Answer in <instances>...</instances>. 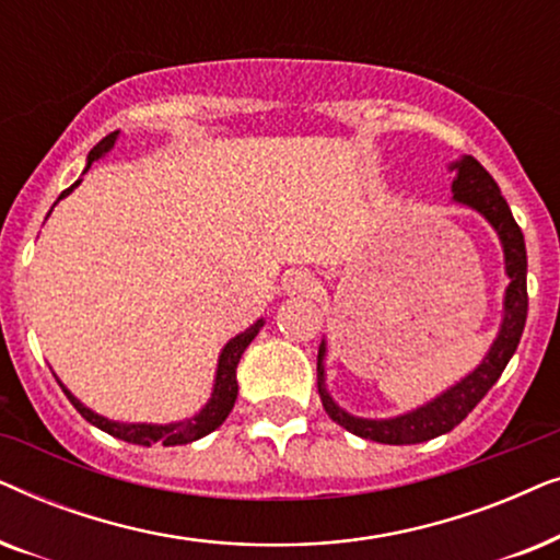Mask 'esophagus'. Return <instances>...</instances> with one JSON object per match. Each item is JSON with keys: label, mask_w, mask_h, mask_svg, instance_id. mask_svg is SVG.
Returning <instances> with one entry per match:
<instances>
[{"label": "esophagus", "mask_w": 560, "mask_h": 560, "mask_svg": "<svg viewBox=\"0 0 560 560\" xmlns=\"http://www.w3.org/2000/svg\"><path fill=\"white\" fill-rule=\"evenodd\" d=\"M316 278H313L311 272L305 270H293L285 275V280H282V290H285L288 295H308L316 290Z\"/></svg>", "instance_id": "obj_1"}]
</instances>
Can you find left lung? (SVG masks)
I'll use <instances>...</instances> for the list:
<instances>
[{
  "instance_id": "1",
  "label": "left lung",
  "mask_w": 560,
  "mask_h": 560,
  "mask_svg": "<svg viewBox=\"0 0 560 560\" xmlns=\"http://www.w3.org/2000/svg\"><path fill=\"white\" fill-rule=\"evenodd\" d=\"M451 173H456L451 183V194L458 206H469L471 211L481 213L500 236L504 252V275H508V288H504L502 301V324L497 331L492 347L485 359L474 370L435 395L418 408L393 418H359L351 416L334 400L326 387V339L318 347V395L324 402V410L334 423L347 428L349 433L359 439L389 443V446H408V443H423L435 435H443L462 423L469 412L477 408V402L485 397L504 366L515 354L520 336H523L525 318H527V252L525 236L520 232L515 217H512L508 201L500 194L492 175L481 167L471 155L448 165Z\"/></svg>"
}]
</instances>
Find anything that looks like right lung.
<instances>
[{
    "instance_id": "1",
    "label": "right lung",
    "mask_w": 560,
    "mask_h": 560,
    "mask_svg": "<svg viewBox=\"0 0 560 560\" xmlns=\"http://www.w3.org/2000/svg\"><path fill=\"white\" fill-rule=\"evenodd\" d=\"M117 137H119V132L106 135L104 140L89 152L83 173H89V167L94 165L96 160H102L106 152L114 150ZM79 183H81V178L75 180L71 188H66L63 194L58 196V201L71 194ZM262 326H265V318H257L249 328H244L242 334H236L234 339H229L224 343V349H221L219 362H217V377H213V389H211L209 402H206L203 408L196 412V416H190L186 420H175V423H121V420L104 418L91 408H86V405H83L79 397H75L71 389L63 385V382H60L58 377L56 380H58V385L63 387L68 400L73 402V408L79 410L91 425H96L98 431L109 433L119 441L137 443V446H186V443H194L198 439H203V435H209L211 431H217V428L226 420L229 412H232L234 402H236V393H240V385H236V364H240L244 349L249 347L252 339H255Z\"/></svg>"
}]
</instances>
